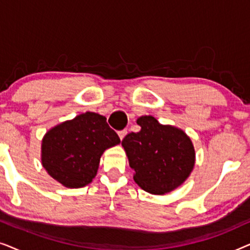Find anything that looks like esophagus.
Wrapping results in <instances>:
<instances>
[{"mask_svg":"<svg viewBox=\"0 0 250 250\" xmlns=\"http://www.w3.org/2000/svg\"><path fill=\"white\" fill-rule=\"evenodd\" d=\"M126 134H127V131H126V129H122V131H119V132H118L119 139H121V140L124 139Z\"/></svg>","mask_w":250,"mask_h":250,"instance_id":"esophagus-1","label":"esophagus"}]
</instances>
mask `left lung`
<instances>
[{"instance_id":"left-lung-1","label":"left lung","mask_w":250,"mask_h":250,"mask_svg":"<svg viewBox=\"0 0 250 250\" xmlns=\"http://www.w3.org/2000/svg\"><path fill=\"white\" fill-rule=\"evenodd\" d=\"M136 123L141 129L122 141L135 172L133 179L149 193L170 192L192 172L196 159L192 142L182 129L162 125L152 116H141Z\"/></svg>"}]
</instances>
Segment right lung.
Segmentation results:
<instances>
[{
  "label": "right lung",
  "instance_id": "1",
  "mask_svg": "<svg viewBox=\"0 0 250 250\" xmlns=\"http://www.w3.org/2000/svg\"><path fill=\"white\" fill-rule=\"evenodd\" d=\"M121 139L107 118L85 112L46 132L42 140V165L54 180L70 189L87 186L97 175L105 149Z\"/></svg>",
  "mask_w": 250,
  "mask_h": 250
}]
</instances>
